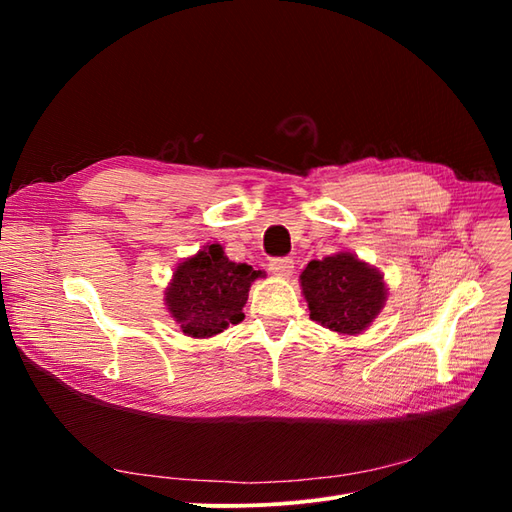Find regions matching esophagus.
Returning a JSON list of instances; mask_svg holds the SVG:
<instances>
[{
    "label": "esophagus",
    "mask_w": 512,
    "mask_h": 512,
    "mask_svg": "<svg viewBox=\"0 0 512 512\" xmlns=\"http://www.w3.org/2000/svg\"><path fill=\"white\" fill-rule=\"evenodd\" d=\"M269 269H271V273H275V275L288 277V275H292V271H294V260H292V258H273V260L269 262Z\"/></svg>",
    "instance_id": "34e87169"
}]
</instances>
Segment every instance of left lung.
Instances as JSON below:
<instances>
[{"mask_svg":"<svg viewBox=\"0 0 512 512\" xmlns=\"http://www.w3.org/2000/svg\"><path fill=\"white\" fill-rule=\"evenodd\" d=\"M309 318L335 333H363L386 303L384 275L350 252L312 260L301 273Z\"/></svg>","mask_w":512,"mask_h":512,"instance_id":"1","label":"left lung"}]
</instances>
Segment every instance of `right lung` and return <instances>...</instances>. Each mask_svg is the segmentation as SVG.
Segmentation results:
<instances>
[{"label": "right lung", "mask_w": 512, "mask_h": 512, "mask_svg": "<svg viewBox=\"0 0 512 512\" xmlns=\"http://www.w3.org/2000/svg\"><path fill=\"white\" fill-rule=\"evenodd\" d=\"M260 275L245 262L228 260L224 247L211 243L179 262L164 301L185 335L213 337L245 318L247 292Z\"/></svg>", "instance_id": "obj_1"}]
</instances>
